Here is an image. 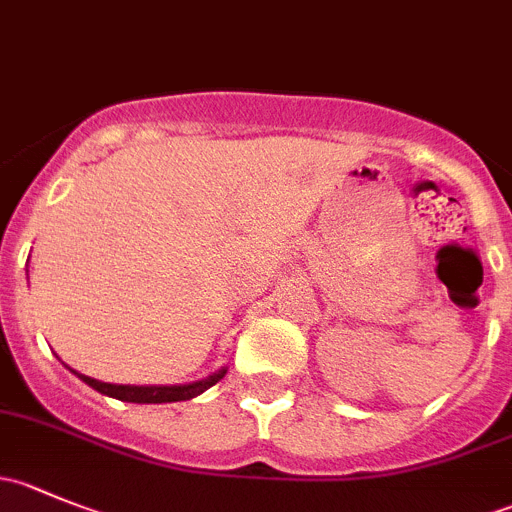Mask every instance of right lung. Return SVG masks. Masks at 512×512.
Returning a JSON list of instances; mask_svg holds the SVG:
<instances>
[{
    "label": "right lung",
    "mask_w": 512,
    "mask_h": 512,
    "mask_svg": "<svg viewBox=\"0 0 512 512\" xmlns=\"http://www.w3.org/2000/svg\"><path fill=\"white\" fill-rule=\"evenodd\" d=\"M225 366L220 371H215L213 376H208V379H200V381H193V384H180V386H131V384H103V381H96L91 379V376H84L79 374V371H74L76 376H79L84 384H89L91 389H96L98 394H106L111 396V399H118V401H128V404H170V401H190L195 399V396H200L203 391H208L210 386L218 384L220 379L225 376Z\"/></svg>",
    "instance_id": "add662e5"
}]
</instances>
